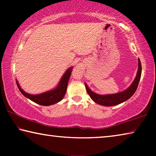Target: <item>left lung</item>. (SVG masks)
Segmentation results:
<instances>
[{
  "instance_id": "left-lung-1",
  "label": "left lung",
  "mask_w": 156,
  "mask_h": 156,
  "mask_svg": "<svg viewBox=\"0 0 156 156\" xmlns=\"http://www.w3.org/2000/svg\"><path fill=\"white\" fill-rule=\"evenodd\" d=\"M141 73V62L140 59H138V73H137L136 77L135 78V80L133 82V83L131 84V85L127 89H126V90L118 94L105 95L104 96V95H99L94 93L93 91H91L90 89H89L87 85L85 84L87 91V93L91 98L95 102H96V103L100 105H102V106L110 107L119 105L130 98L134 94V93H135L137 88H138L140 80Z\"/></svg>"
}]
</instances>
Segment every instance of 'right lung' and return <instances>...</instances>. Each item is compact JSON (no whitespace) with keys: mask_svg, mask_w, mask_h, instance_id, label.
Wrapping results in <instances>:
<instances>
[{"mask_svg":"<svg viewBox=\"0 0 156 156\" xmlns=\"http://www.w3.org/2000/svg\"><path fill=\"white\" fill-rule=\"evenodd\" d=\"M72 71V67L68 69V70L63 75L61 78V80L60 81L56 89L43 94H41L38 95L29 94L25 92L20 87L19 84L16 82L17 86L22 94L24 95L27 98L30 99L33 102H36V103L38 105H43V106H49V105L57 103V102H58L63 98V97H64L66 93V91H67L68 81L71 76Z\"/></svg>","mask_w":156,"mask_h":156,"instance_id":"obj_1","label":"right lung"}]
</instances>
